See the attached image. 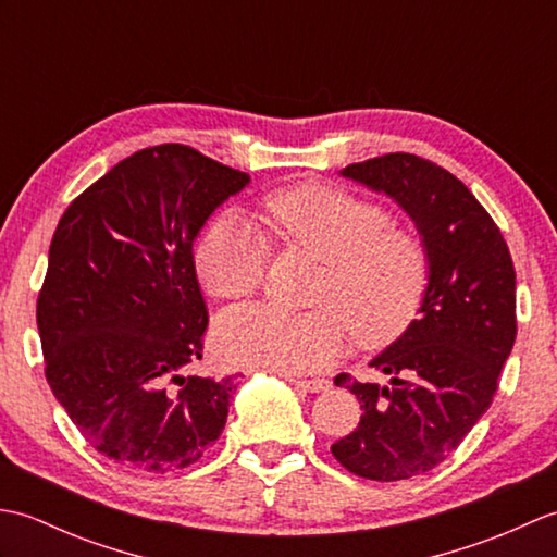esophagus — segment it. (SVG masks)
<instances>
[{
	"label": "esophagus",
	"instance_id": "esophagus-1",
	"mask_svg": "<svg viewBox=\"0 0 557 557\" xmlns=\"http://www.w3.org/2000/svg\"><path fill=\"white\" fill-rule=\"evenodd\" d=\"M285 377L292 385L306 389V393H323V389L330 387V381H325V377H311V381L309 377H294V375H285Z\"/></svg>",
	"mask_w": 557,
	"mask_h": 557
}]
</instances>
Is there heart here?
I'll list each match as a JSON object with an SVG mask.
<instances>
[{
    "instance_id": "heart-1",
    "label": "heart",
    "mask_w": 557,
    "mask_h": 557,
    "mask_svg": "<svg viewBox=\"0 0 557 557\" xmlns=\"http://www.w3.org/2000/svg\"><path fill=\"white\" fill-rule=\"evenodd\" d=\"M263 222L270 239L323 263L311 297L321 309L224 313L215 327L224 361L311 373L345 351L347 325L361 347L375 349L397 339L417 318L429 287V248L419 232L389 222L385 206L345 188L299 184L265 200ZM194 263L212 297L246 299L263 285L265 236L234 212H222L200 234Z\"/></svg>"
}]
</instances>
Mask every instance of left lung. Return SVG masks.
<instances>
[{"label":"left lung","mask_w":557,"mask_h":557,"mask_svg":"<svg viewBox=\"0 0 557 557\" xmlns=\"http://www.w3.org/2000/svg\"><path fill=\"white\" fill-rule=\"evenodd\" d=\"M339 174L393 198L417 224L431 265L419 318L371 361L389 383L335 377L363 413L330 449L363 479L421 476L457 449L498 389L517 337L512 256L474 194L431 160L389 152Z\"/></svg>","instance_id":"left-lung-1"}]
</instances>
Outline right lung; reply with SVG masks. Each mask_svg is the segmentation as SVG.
<instances>
[{
    "label": "right lung",
    "mask_w": 557,
    "mask_h": 557,
    "mask_svg": "<svg viewBox=\"0 0 557 557\" xmlns=\"http://www.w3.org/2000/svg\"><path fill=\"white\" fill-rule=\"evenodd\" d=\"M251 176L164 144L88 186L59 220L38 297L45 377L83 437L134 471H176L215 445L232 377L182 375L208 309L194 242Z\"/></svg>",
    "instance_id": "add662e5"
}]
</instances>
